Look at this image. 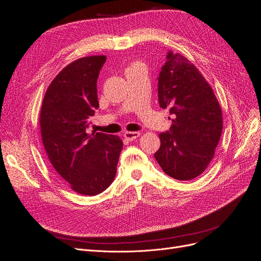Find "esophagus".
Segmentation results:
<instances>
[{
    "label": "esophagus",
    "mask_w": 261,
    "mask_h": 261,
    "mask_svg": "<svg viewBox=\"0 0 261 261\" xmlns=\"http://www.w3.org/2000/svg\"><path fill=\"white\" fill-rule=\"evenodd\" d=\"M123 137L128 141H133L135 139L140 137V132H137V131H126V132H124Z\"/></svg>",
    "instance_id": "obj_1"
}]
</instances>
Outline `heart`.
Returning a JSON list of instances; mask_svg holds the SVG:
<instances>
[{
    "mask_svg": "<svg viewBox=\"0 0 261 261\" xmlns=\"http://www.w3.org/2000/svg\"><path fill=\"white\" fill-rule=\"evenodd\" d=\"M133 65H136V64H133ZM133 65H132V66H133ZM132 66H130V68H132ZM130 68H129V69H130Z\"/></svg>",
    "mask_w": 261,
    "mask_h": 261,
    "instance_id": "b5f03b06",
    "label": "heart"
}]
</instances>
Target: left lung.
Here are the masks:
<instances>
[{
    "label": "left lung",
    "mask_w": 261,
    "mask_h": 261,
    "mask_svg": "<svg viewBox=\"0 0 261 261\" xmlns=\"http://www.w3.org/2000/svg\"><path fill=\"white\" fill-rule=\"evenodd\" d=\"M161 108L173 116L167 132L160 135L154 154L164 173L191 180L212 161L223 129V116L213 89L195 65L168 51L159 76Z\"/></svg>",
    "instance_id": "obj_1"
}]
</instances>
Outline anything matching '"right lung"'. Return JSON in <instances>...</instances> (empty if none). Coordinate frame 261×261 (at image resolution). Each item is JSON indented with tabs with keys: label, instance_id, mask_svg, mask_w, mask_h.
I'll return each mask as SVG.
<instances>
[{
	"label": "right lung",
	"instance_id": "1",
	"mask_svg": "<svg viewBox=\"0 0 261 261\" xmlns=\"http://www.w3.org/2000/svg\"><path fill=\"white\" fill-rule=\"evenodd\" d=\"M105 56L77 59L51 82L40 110L41 139L56 172L77 193L96 196L114 181L123 147L117 136L87 133L99 107L97 79Z\"/></svg>",
	"mask_w": 261,
	"mask_h": 261
}]
</instances>
